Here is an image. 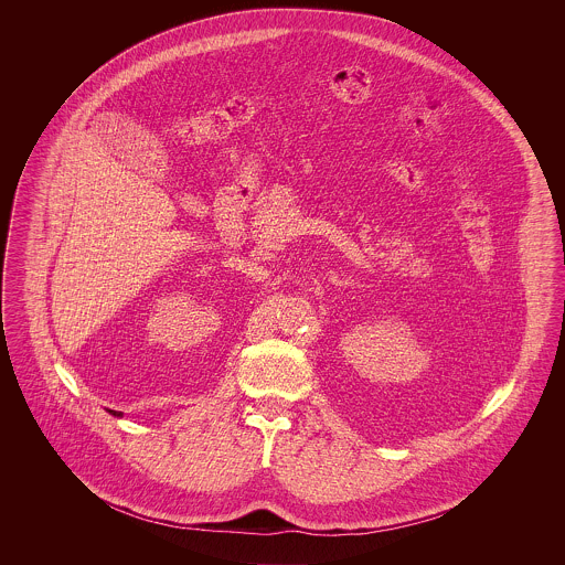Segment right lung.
I'll use <instances>...</instances> for the list:
<instances>
[{
  "label": "right lung",
  "instance_id": "right-lung-1",
  "mask_svg": "<svg viewBox=\"0 0 565 565\" xmlns=\"http://www.w3.org/2000/svg\"><path fill=\"white\" fill-rule=\"evenodd\" d=\"M109 413H111L114 417H122V413H120V411H109Z\"/></svg>",
  "mask_w": 565,
  "mask_h": 565
}]
</instances>
